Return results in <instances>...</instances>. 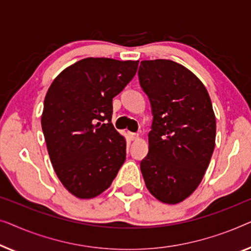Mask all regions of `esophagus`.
<instances>
[{
    "mask_svg": "<svg viewBox=\"0 0 251 251\" xmlns=\"http://www.w3.org/2000/svg\"><path fill=\"white\" fill-rule=\"evenodd\" d=\"M137 137H139V134H137V133H129V139L132 141L136 140Z\"/></svg>",
    "mask_w": 251,
    "mask_h": 251,
    "instance_id": "1",
    "label": "esophagus"
}]
</instances>
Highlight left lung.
Returning a JSON list of instances; mask_svg holds the SVG:
<instances>
[{"instance_id":"1","label":"left lung","mask_w":251,"mask_h":251,"mask_svg":"<svg viewBox=\"0 0 251 251\" xmlns=\"http://www.w3.org/2000/svg\"><path fill=\"white\" fill-rule=\"evenodd\" d=\"M139 79L153 115L149 153L140 165L144 182L161 202H182L202 181L215 149L209 94L191 70L172 60H143Z\"/></svg>"}]
</instances>
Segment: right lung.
Returning a JSON list of instances; mask_svg holds the SVG:
<instances>
[{"label":"right lung","mask_w":251,"mask_h":251,"mask_svg":"<svg viewBox=\"0 0 251 251\" xmlns=\"http://www.w3.org/2000/svg\"><path fill=\"white\" fill-rule=\"evenodd\" d=\"M139 60L85 58L63 69L45 95L42 129L56 176L69 193L92 199L111 185L126 159V139L111 124L112 99Z\"/></svg>","instance_id":"right-lung-1"}]
</instances>
